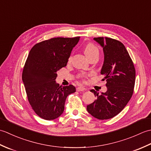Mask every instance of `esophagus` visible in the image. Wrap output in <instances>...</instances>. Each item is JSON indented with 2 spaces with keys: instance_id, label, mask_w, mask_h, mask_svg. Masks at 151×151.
<instances>
[{
  "instance_id": "1",
  "label": "esophagus",
  "mask_w": 151,
  "mask_h": 151,
  "mask_svg": "<svg viewBox=\"0 0 151 151\" xmlns=\"http://www.w3.org/2000/svg\"><path fill=\"white\" fill-rule=\"evenodd\" d=\"M86 89L83 88V87H78L76 88V91H86Z\"/></svg>"
}]
</instances>
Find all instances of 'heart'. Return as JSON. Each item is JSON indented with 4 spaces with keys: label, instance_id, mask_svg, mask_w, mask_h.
<instances>
[{
    "label": "heart",
    "instance_id": "1",
    "mask_svg": "<svg viewBox=\"0 0 151 151\" xmlns=\"http://www.w3.org/2000/svg\"><path fill=\"white\" fill-rule=\"evenodd\" d=\"M84 52L86 54V55L89 58V57L95 54H99V51L97 48H96L92 43H88L86 45L84 48ZM86 76H87V75H86L84 73H82L78 75V78L81 82H84Z\"/></svg>",
    "mask_w": 151,
    "mask_h": 151
}]
</instances>
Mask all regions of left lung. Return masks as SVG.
<instances>
[{"instance_id": "left-lung-1", "label": "left lung", "mask_w": 151, "mask_h": 151, "mask_svg": "<svg viewBox=\"0 0 151 151\" xmlns=\"http://www.w3.org/2000/svg\"><path fill=\"white\" fill-rule=\"evenodd\" d=\"M94 40L103 48L104 61L101 75L106 81L107 91L99 95L94 89L97 100L87 106L93 117L104 120L114 117L123 110L132 97L136 79L134 63L124 45L119 41L105 37Z\"/></svg>"}]
</instances>
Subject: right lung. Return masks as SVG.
I'll return each mask as SVG.
<instances>
[{
  "label": "right lung",
  "mask_w": 151,
  "mask_h": 151,
  "mask_svg": "<svg viewBox=\"0 0 151 151\" xmlns=\"http://www.w3.org/2000/svg\"><path fill=\"white\" fill-rule=\"evenodd\" d=\"M80 37H54L36 43L25 62L22 78L28 102L35 113L45 120L62 114L67 96L76 91L70 84H56V72L67 65Z\"/></svg>",
  "instance_id": "obj_1"
}]
</instances>
